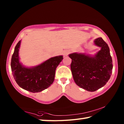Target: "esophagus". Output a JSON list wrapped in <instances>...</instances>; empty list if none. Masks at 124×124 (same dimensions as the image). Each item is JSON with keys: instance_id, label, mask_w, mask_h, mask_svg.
<instances>
[{"instance_id": "esophagus-1", "label": "esophagus", "mask_w": 124, "mask_h": 124, "mask_svg": "<svg viewBox=\"0 0 124 124\" xmlns=\"http://www.w3.org/2000/svg\"><path fill=\"white\" fill-rule=\"evenodd\" d=\"M70 50H64V51L63 52V56H67L68 54H70Z\"/></svg>"}]
</instances>
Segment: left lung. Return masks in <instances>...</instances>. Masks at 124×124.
I'll return each mask as SVG.
<instances>
[{
  "label": "left lung",
  "mask_w": 124,
  "mask_h": 124,
  "mask_svg": "<svg viewBox=\"0 0 124 124\" xmlns=\"http://www.w3.org/2000/svg\"><path fill=\"white\" fill-rule=\"evenodd\" d=\"M94 43L101 50L93 56L81 53L69 54L70 68L76 84L88 91L93 92L106 84L112 75V58L108 45L102 38Z\"/></svg>",
  "instance_id": "obj_1"
}]
</instances>
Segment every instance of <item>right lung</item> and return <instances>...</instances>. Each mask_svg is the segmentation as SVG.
Returning <instances> with one entry per match:
<instances>
[{
    "mask_svg": "<svg viewBox=\"0 0 124 124\" xmlns=\"http://www.w3.org/2000/svg\"><path fill=\"white\" fill-rule=\"evenodd\" d=\"M20 44L21 40L16 45L11 61V71L16 82L22 89L33 93L46 89L54 82L56 68L63 58V56L51 57L37 66L28 68L20 62Z\"/></svg>",
    "mask_w": 124,
    "mask_h": 124,
    "instance_id": "add662e5",
    "label": "right lung"
}]
</instances>
